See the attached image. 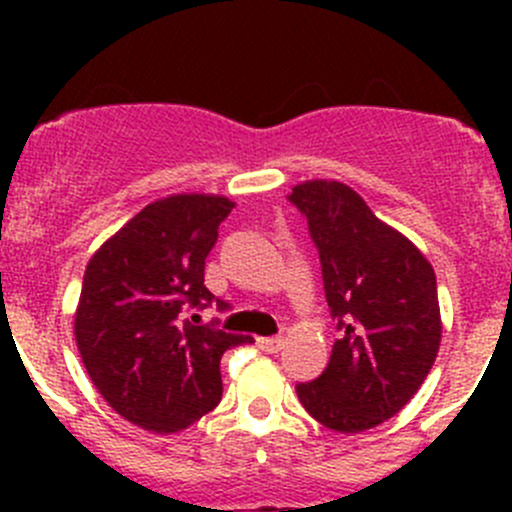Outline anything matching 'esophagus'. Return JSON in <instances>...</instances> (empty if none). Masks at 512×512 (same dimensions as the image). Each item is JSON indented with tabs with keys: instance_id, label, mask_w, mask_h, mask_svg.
Returning a JSON list of instances; mask_svg holds the SVG:
<instances>
[{
	"instance_id": "obj_1",
	"label": "esophagus",
	"mask_w": 512,
	"mask_h": 512,
	"mask_svg": "<svg viewBox=\"0 0 512 512\" xmlns=\"http://www.w3.org/2000/svg\"><path fill=\"white\" fill-rule=\"evenodd\" d=\"M285 337H260L257 339V347L267 354H280L285 349Z\"/></svg>"
}]
</instances>
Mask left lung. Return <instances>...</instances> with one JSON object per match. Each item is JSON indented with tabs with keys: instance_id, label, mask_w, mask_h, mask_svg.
<instances>
[{
	"instance_id": "8db88e82",
	"label": "left lung",
	"mask_w": 512,
	"mask_h": 512,
	"mask_svg": "<svg viewBox=\"0 0 512 512\" xmlns=\"http://www.w3.org/2000/svg\"><path fill=\"white\" fill-rule=\"evenodd\" d=\"M319 250L339 339L322 376L297 386L322 426L359 433L396 416L441 347L436 275L421 250L339 180H304L289 195Z\"/></svg>"
}]
</instances>
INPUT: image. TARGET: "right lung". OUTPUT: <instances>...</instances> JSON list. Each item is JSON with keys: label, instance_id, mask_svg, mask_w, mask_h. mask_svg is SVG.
<instances>
[{"label": "right lung", "instance_id": "right-lung-1", "mask_svg": "<svg viewBox=\"0 0 512 512\" xmlns=\"http://www.w3.org/2000/svg\"><path fill=\"white\" fill-rule=\"evenodd\" d=\"M232 205L208 193L160 198L113 232L86 265L76 347L98 394L143 431H183L213 411L223 396L220 359L252 342L183 319L185 309L215 299L205 287V257Z\"/></svg>", "mask_w": 512, "mask_h": 512}]
</instances>
